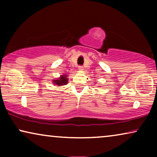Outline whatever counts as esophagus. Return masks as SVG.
<instances>
[{
    "label": "esophagus",
    "mask_w": 157,
    "mask_h": 157,
    "mask_svg": "<svg viewBox=\"0 0 157 157\" xmlns=\"http://www.w3.org/2000/svg\"><path fill=\"white\" fill-rule=\"evenodd\" d=\"M78 68V70H80V71H83V67L82 66H79Z\"/></svg>",
    "instance_id": "obj_1"
}]
</instances>
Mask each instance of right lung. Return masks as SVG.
Masks as SVG:
<instances>
[{
  "label": "right lung",
  "mask_w": 157,
  "mask_h": 157,
  "mask_svg": "<svg viewBox=\"0 0 157 157\" xmlns=\"http://www.w3.org/2000/svg\"><path fill=\"white\" fill-rule=\"evenodd\" d=\"M53 82L59 86L66 85L68 83V78H66V75H63V76H61L60 77V78L58 79V80L53 81Z\"/></svg>",
  "instance_id": "obj_1"
}]
</instances>
